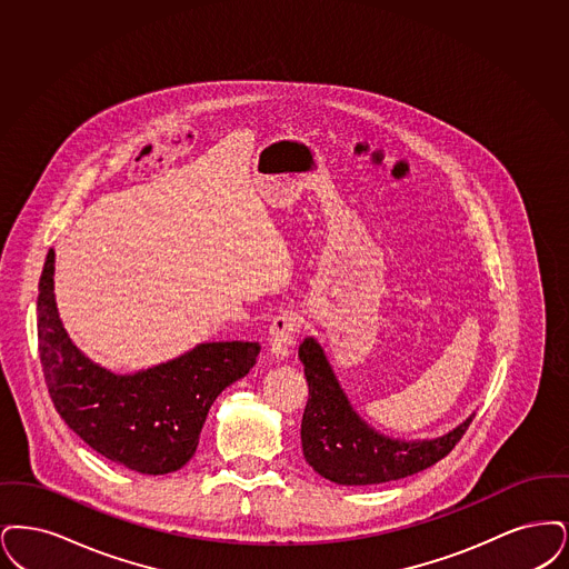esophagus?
Returning <instances> with one entry per match:
<instances>
[{"instance_id": "34e87169", "label": "esophagus", "mask_w": 569, "mask_h": 569, "mask_svg": "<svg viewBox=\"0 0 569 569\" xmlns=\"http://www.w3.org/2000/svg\"><path fill=\"white\" fill-rule=\"evenodd\" d=\"M299 331V317L296 312H280L273 317L270 325V350L276 357H287L296 345V336Z\"/></svg>"}]
</instances>
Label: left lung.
I'll list each match as a JSON object with an SVG mask.
<instances>
[{
	"mask_svg": "<svg viewBox=\"0 0 569 569\" xmlns=\"http://www.w3.org/2000/svg\"><path fill=\"white\" fill-rule=\"evenodd\" d=\"M299 359L310 391L301 419L303 457L331 482L380 485L419 473L442 461L470 427L471 417L438 440H389L355 415L312 338L299 345Z\"/></svg>",
	"mask_w": 569,
	"mask_h": 569,
	"instance_id": "8db88e82",
	"label": "left lung"
}]
</instances>
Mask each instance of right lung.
<instances>
[{
	"label": "right lung",
	"instance_id": "add662e5",
	"mask_svg": "<svg viewBox=\"0 0 569 569\" xmlns=\"http://www.w3.org/2000/svg\"><path fill=\"white\" fill-rule=\"evenodd\" d=\"M54 250L40 276L38 350L59 417L106 459L140 473L180 470L199 445L210 406L257 363V342H212L133 376L89 361L68 338L52 296Z\"/></svg>",
	"mask_w": 569,
	"mask_h": 569
}]
</instances>
